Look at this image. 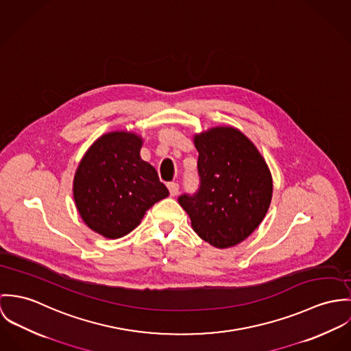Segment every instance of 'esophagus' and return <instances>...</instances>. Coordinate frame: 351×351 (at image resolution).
<instances>
[{
  "mask_svg": "<svg viewBox=\"0 0 351 351\" xmlns=\"http://www.w3.org/2000/svg\"><path fill=\"white\" fill-rule=\"evenodd\" d=\"M167 187H168V190H169V194L172 195V196H175V195H178V193H179V184H178L176 182L168 183Z\"/></svg>",
  "mask_w": 351,
  "mask_h": 351,
  "instance_id": "1",
  "label": "esophagus"
}]
</instances>
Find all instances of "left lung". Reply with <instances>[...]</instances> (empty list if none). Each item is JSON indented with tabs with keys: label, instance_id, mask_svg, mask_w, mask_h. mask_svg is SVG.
I'll return each instance as SVG.
<instances>
[{
	"label": "left lung",
	"instance_id": "left-lung-1",
	"mask_svg": "<svg viewBox=\"0 0 351 351\" xmlns=\"http://www.w3.org/2000/svg\"><path fill=\"white\" fill-rule=\"evenodd\" d=\"M199 189L179 196L195 233L210 245L230 247L253 233L272 199V176L253 143L234 128L196 134Z\"/></svg>",
	"mask_w": 351,
	"mask_h": 351
}]
</instances>
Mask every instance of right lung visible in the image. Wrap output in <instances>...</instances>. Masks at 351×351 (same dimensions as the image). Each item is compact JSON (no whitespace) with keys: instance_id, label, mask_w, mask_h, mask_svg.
Instances as JSON below:
<instances>
[{"instance_id":"obj_1","label":"right lung","mask_w":351,"mask_h":351,"mask_svg":"<svg viewBox=\"0 0 351 351\" xmlns=\"http://www.w3.org/2000/svg\"><path fill=\"white\" fill-rule=\"evenodd\" d=\"M134 133L112 132L86 152L74 178V199L84 223L116 239L136 229L144 214L168 196L156 169L140 157Z\"/></svg>"}]
</instances>
